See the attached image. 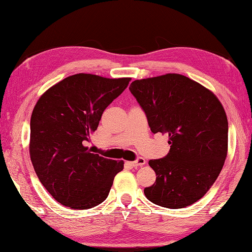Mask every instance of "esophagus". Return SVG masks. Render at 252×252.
I'll return each instance as SVG.
<instances>
[{"instance_id": "obj_1", "label": "esophagus", "mask_w": 252, "mask_h": 252, "mask_svg": "<svg viewBox=\"0 0 252 252\" xmlns=\"http://www.w3.org/2000/svg\"><path fill=\"white\" fill-rule=\"evenodd\" d=\"M132 167L134 168H138V167H142V165L146 164V160L143 159V158H138V159L134 160L133 162H130Z\"/></svg>"}]
</instances>
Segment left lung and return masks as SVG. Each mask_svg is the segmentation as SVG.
Returning <instances> with one entry per match:
<instances>
[{
  "instance_id": "8db88e82",
  "label": "left lung",
  "mask_w": 252,
  "mask_h": 252,
  "mask_svg": "<svg viewBox=\"0 0 252 252\" xmlns=\"http://www.w3.org/2000/svg\"><path fill=\"white\" fill-rule=\"evenodd\" d=\"M129 89L153 133L169 135L168 155L149 161L157 179L144 194L169 209L197 202L217 180L227 157L222 104L203 85L177 73L135 80Z\"/></svg>"
}]
</instances>
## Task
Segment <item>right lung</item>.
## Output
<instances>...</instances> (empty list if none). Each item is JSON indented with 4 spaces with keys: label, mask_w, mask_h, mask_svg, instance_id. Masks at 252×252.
I'll return each mask as SVG.
<instances>
[{
    "label": "right lung",
    "mask_w": 252,
    "mask_h": 252,
    "mask_svg": "<svg viewBox=\"0 0 252 252\" xmlns=\"http://www.w3.org/2000/svg\"><path fill=\"white\" fill-rule=\"evenodd\" d=\"M130 80L74 74L51 87L34 106L30 157L42 185L63 206L85 210L103 202L123 169L122 160L91 153L84 143Z\"/></svg>",
    "instance_id": "1"
}]
</instances>
